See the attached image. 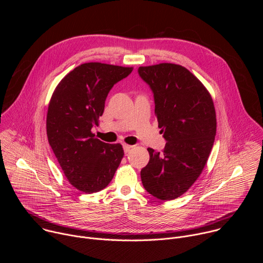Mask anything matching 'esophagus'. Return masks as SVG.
I'll return each mask as SVG.
<instances>
[{
	"instance_id": "obj_1",
	"label": "esophagus",
	"mask_w": 263,
	"mask_h": 263,
	"mask_svg": "<svg viewBox=\"0 0 263 263\" xmlns=\"http://www.w3.org/2000/svg\"><path fill=\"white\" fill-rule=\"evenodd\" d=\"M123 147H124V151H125V153H128L130 149L132 148V145H129V144H123Z\"/></svg>"
}]
</instances>
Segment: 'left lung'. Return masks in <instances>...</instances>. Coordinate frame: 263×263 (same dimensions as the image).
<instances>
[{"label": "left lung", "instance_id": "1", "mask_svg": "<svg viewBox=\"0 0 263 263\" xmlns=\"http://www.w3.org/2000/svg\"><path fill=\"white\" fill-rule=\"evenodd\" d=\"M139 77L154 96L163 152L148 147L149 161L140 172L144 190L162 201L189 191L201 175L216 133L213 101L201 81L183 66H140Z\"/></svg>", "mask_w": 263, "mask_h": 263}]
</instances>
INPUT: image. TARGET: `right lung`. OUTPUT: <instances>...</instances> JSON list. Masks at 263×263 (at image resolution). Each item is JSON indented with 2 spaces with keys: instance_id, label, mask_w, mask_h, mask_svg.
<instances>
[{
  "instance_id": "obj_1",
  "label": "right lung",
  "mask_w": 263,
  "mask_h": 263,
  "mask_svg": "<svg viewBox=\"0 0 263 263\" xmlns=\"http://www.w3.org/2000/svg\"><path fill=\"white\" fill-rule=\"evenodd\" d=\"M132 70L83 63L69 71L53 92L47 115L49 143L66 179L80 192L104 190L124 157L122 144L101 141L91 128L99 124L110 89Z\"/></svg>"
}]
</instances>
